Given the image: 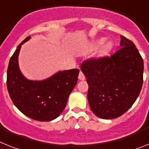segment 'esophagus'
Wrapping results in <instances>:
<instances>
[{"instance_id":"1","label":"esophagus","mask_w":149,"mask_h":149,"mask_svg":"<svg viewBox=\"0 0 149 149\" xmlns=\"http://www.w3.org/2000/svg\"><path fill=\"white\" fill-rule=\"evenodd\" d=\"M79 80H85L86 79V77L84 76V74L82 73V72H79Z\"/></svg>"}]
</instances>
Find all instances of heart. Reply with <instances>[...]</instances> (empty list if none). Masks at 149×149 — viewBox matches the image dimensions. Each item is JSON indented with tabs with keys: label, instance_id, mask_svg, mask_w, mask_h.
Here are the masks:
<instances>
[{
	"label": "heart",
	"instance_id": "heart-1",
	"mask_svg": "<svg viewBox=\"0 0 149 149\" xmlns=\"http://www.w3.org/2000/svg\"><path fill=\"white\" fill-rule=\"evenodd\" d=\"M104 42V39H103V38H102V39H100L99 41H98V45H102V44ZM110 47H111V45H110L109 43H107V45H106L104 46V49H105V50H108L110 48Z\"/></svg>",
	"mask_w": 149,
	"mask_h": 149
}]
</instances>
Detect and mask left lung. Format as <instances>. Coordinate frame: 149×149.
Here are the masks:
<instances>
[{"label": "left lung", "instance_id": "8db88e82", "mask_svg": "<svg viewBox=\"0 0 149 149\" xmlns=\"http://www.w3.org/2000/svg\"><path fill=\"white\" fill-rule=\"evenodd\" d=\"M120 48L111 56L84 61L91 110L102 119L123 115L136 102L143 83L144 63L134 43L120 36Z\"/></svg>", "mask_w": 149, "mask_h": 149}]
</instances>
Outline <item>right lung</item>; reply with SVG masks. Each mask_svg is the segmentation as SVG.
Instances as JSON below:
<instances>
[{
    "instance_id": "add662e5",
    "label": "right lung",
    "mask_w": 149,
    "mask_h": 149,
    "mask_svg": "<svg viewBox=\"0 0 149 149\" xmlns=\"http://www.w3.org/2000/svg\"><path fill=\"white\" fill-rule=\"evenodd\" d=\"M22 41L10 57L7 68V86L15 106L27 117L38 121H51L63 111L69 95L78 80L79 70L60 71L42 81L29 80L19 70L18 55Z\"/></svg>"
}]
</instances>
